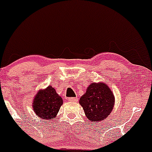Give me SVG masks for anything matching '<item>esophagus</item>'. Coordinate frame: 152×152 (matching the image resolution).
<instances>
[{"label": "esophagus", "instance_id": "obj_1", "mask_svg": "<svg viewBox=\"0 0 152 152\" xmlns=\"http://www.w3.org/2000/svg\"><path fill=\"white\" fill-rule=\"evenodd\" d=\"M68 100L69 102H77V99L75 97H70V98H69Z\"/></svg>", "mask_w": 152, "mask_h": 152}]
</instances>
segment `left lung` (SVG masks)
<instances>
[{"label": "left lung", "mask_w": 152, "mask_h": 152, "mask_svg": "<svg viewBox=\"0 0 152 152\" xmlns=\"http://www.w3.org/2000/svg\"><path fill=\"white\" fill-rule=\"evenodd\" d=\"M80 104L86 115L92 122L105 119L113 109L115 97L112 91L104 83H93L80 97Z\"/></svg>", "instance_id": "1"}]
</instances>
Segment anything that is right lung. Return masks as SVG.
Segmentation results:
<instances>
[{"instance_id": "add662e5", "label": "right lung", "mask_w": 152, "mask_h": 152, "mask_svg": "<svg viewBox=\"0 0 152 152\" xmlns=\"http://www.w3.org/2000/svg\"><path fill=\"white\" fill-rule=\"evenodd\" d=\"M63 104V99L56 93L51 86L39 90L33 100V109L39 118L46 120L54 119Z\"/></svg>"}]
</instances>
